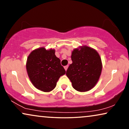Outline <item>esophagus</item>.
I'll list each match as a JSON object with an SVG mask.
<instances>
[{"mask_svg": "<svg viewBox=\"0 0 129 129\" xmlns=\"http://www.w3.org/2000/svg\"><path fill=\"white\" fill-rule=\"evenodd\" d=\"M64 69H65V70H66H66H68V66H64Z\"/></svg>", "mask_w": 129, "mask_h": 129, "instance_id": "1", "label": "esophagus"}]
</instances>
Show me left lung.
Returning <instances> with one entry per match:
<instances>
[{"mask_svg": "<svg viewBox=\"0 0 129 129\" xmlns=\"http://www.w3.org/2000/svg\"><path fill=\"white\" fill-rule=\"evenodd\" d=\"M72 63L66 75L77 91L84 92L91 90L100 78L102 70L100 56L95 49L87 46L76 48L72 52Z\"/></svg>", "mask_w": 129, "mask_h": 129, "instance_id": "1", "label": "left lung"}]
</instances>
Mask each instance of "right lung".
Returning <instances> with one entry per match:
<instances>
[{
  "mask_svg": "<svg viewBox=\"0 0 129 129\" xmlns=\"http://www.w3.org/2000/svg\"><path fill=\"white\" fill-rule=\"evenodd\" d=\"M26 70L31 83L36 89L49 92L55 88L61 76L66 73L55 50L42 47L31 52L27 59Z\"/></svg>",
  "mask_w": 129,
  "mask_h": 129,
  "instance_id": "obj_1",
  "label": "right lung"
}]
</instances>
